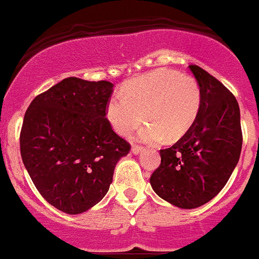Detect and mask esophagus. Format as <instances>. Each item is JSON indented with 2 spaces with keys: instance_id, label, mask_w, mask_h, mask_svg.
I'll use <instances>...</instances> for the list:
<instances>
[{
  "instance_id": "obj_1",
  "label": "esophagus",
  "mask_w": 259,
  "mask_h": 259,
  "mask_svg": "<svg viewBox=\"0 0 259 259\" xmlns=\"http://www.w3.org/2000/svg\"><path fill=\"white\" fill-rule=\"evenodd\" d=\"M143 151V148H142L141 146H133L132 147V152L134 154H138V153H141V152Z\"/></svg>"
}]
</instances>
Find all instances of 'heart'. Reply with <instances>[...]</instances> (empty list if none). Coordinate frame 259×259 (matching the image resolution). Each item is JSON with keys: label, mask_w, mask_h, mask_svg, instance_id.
<instances>
[{"label": "heart", "mask_w": 259, "mask_h": 259, "mask_svg": "<svg viewBox=\"0 0 259 259\" xmlns=\"http://www.w3.org/2000/svg\"><path fill=\"white\" fill-rule=\"evenodd\" d=\"M202 94L195 79L161 69L133 79L107 103V118L121 135L129 134L146 118L148 124L137 133L146 143H162L181 138L199 112Z\"/></svg>", "instance_id": "obj_1"}]
</instances>
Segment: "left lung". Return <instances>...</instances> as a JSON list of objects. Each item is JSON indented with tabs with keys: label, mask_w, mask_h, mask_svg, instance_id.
<instances>
[{
	"label": "left lung",
	"mask_w": 259,
	"mask_h": 259,
	"mask_svg": "<svg viewBox=\"0 0 259 259\" xmlns=\"http://www.w3.org/2000/svg\"><path fill=\"white\" fill-rule=\"evenodd\" d=\"M200 88L199 112L172 147L161 149L151 185L158 197L192 209L216 197L238 165L243 144L240 110L234 94L197 65H189Z\"/></svg>",
	"instance_id": "left-lung-1"
}]
</instances>
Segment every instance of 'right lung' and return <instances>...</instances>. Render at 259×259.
<instances>
[{
  "label": "right lung",
  "mask_w": 259,
  "mask_h": 259,
  "mask_svg": "<svg viewBox=\"0 0 259 259\" xmlns=\"http://www.w3.org/2000/svg\"><path fill=\"white\" fill-rule=\"evenodd\" d=\"M110 81L66 78L38 94L24 116L20 153L35 188L69 214L107 194L116 163L130 151L106 118Z\"/></svg>",
  "instance_id": "obj_1"
}]
</instances>
